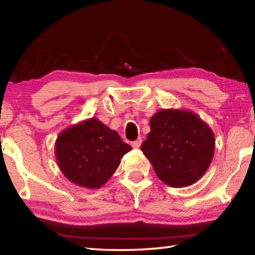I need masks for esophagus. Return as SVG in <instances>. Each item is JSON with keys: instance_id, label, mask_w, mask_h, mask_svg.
Listing matches in <instances>:
<instances>
[{"instance_id": "obj_1", "label": "esophagus", "mask_w": 255, "mask_h": 255, "mask_svg": "<svg viewBox=\"0 0 255 255\" xmlns=\"http://www.w3.org/2000/svg\"><path fill=\"white\" fill-rule=\"evenodd\" d=\"M140 145H141V139H140V138H138L137 140L131 141V146H132L133 148H139Z\"/></svg>"}]
</instances>
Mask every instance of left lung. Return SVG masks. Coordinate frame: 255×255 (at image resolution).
Wrapping results in <instances>:
<instances>
[{
  "mask_svg": "<svg viewBox=\"0 0 255 255\" xmlns=\"http://www.w3.org/2000/svg\"><path fill=\"white\" fill-rule=\"evenodd\" d=\"M141 144L158 179L174 188L188 187L206 173L215 152L211 128L195 112L163 109L149 120Z\"/></svg>",
  "mask_w": 255,
  "mask_h": 255,
  "instance_id": "obj_1",
  "label": "left lung"
}]
</instances>
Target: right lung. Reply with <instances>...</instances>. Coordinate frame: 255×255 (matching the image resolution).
<instances>
[{"label": "right lung", "mask_w": 255, "mask_h": 255, "mask_svg": "<svg viewBox=\"0 0 255 255\" xmlns=\"http://www.w3.org/2000/svg\"><path fill=\"white\" fill-rule=\"evenodd\" d=\"M129 150L131 146L123 141L117 131L94 117L64 129L55 143L62 173L86 189L101 188Z\"/></svg>", "instance_id": "obj_1"}]
</instances>
